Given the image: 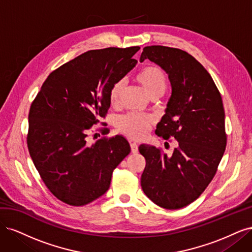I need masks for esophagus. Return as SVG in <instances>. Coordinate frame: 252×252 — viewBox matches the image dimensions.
Masks as SVG:
<instances>
[{"instance_id":"34e87169","label":"esophagus","mask_w":252,"mask_h":252,"mask_svg":"<svg viewBox=\"0 0 252 252\" xmlns=\"http://www.w3.org/2000/svg\"><path fill=\"white\" fill-rule=\"evenodd\" d=\"M130 149H131V152L132 154H138L139 152V148H138V145H136L135 143H130Z\"/></svg>"}]
</instances>
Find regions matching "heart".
Wrapping results in <instances>:
<instances>
[{"label":"heart","instance_id":"heart-1","mask_svg":"<svg viewBox=\"0 0 252 252\" xmlns=\"http://www.w3.org/2000/svg\"><path fill=\"white\" fill-rule=\"evenodd\" d=\"M135 80L141 84L143 89L152 98L161 95L167 88L166 73L161 67L157 65H146L142 67L139 72L136 73ZM124 89L125 84L123 80L116 81L110 86L108 98L112 106H118L120 104ZM154 122V118L150 116L128 113L119 120L118 128L128 138L141 140L146 136Z\"/></svg>","mask_w":252,"mask_h":252}]
</instances>
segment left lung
Here are the masks:
<instances>
[{
    "label": "left lung",
    "instance_id": "1",
    "mask_svg": "<svg viewBox=\"0 0 252 252\" xmlns=\"http://www.w3.org/2000/svg\"><path fill=\"white\" fill-rule=\"evenodd\" d=\"M149 59L168 73L172 94L157 128L164 140H177L170 158L161 148L142 146L146 166L141 177L144 193L159 207L179 209L199 197L215 177L227 144L222 96L209 72L188 52L152 45Z\"/></svg>",
    "mask_w": 252,
    "mask_h": 252
}]
</instances>
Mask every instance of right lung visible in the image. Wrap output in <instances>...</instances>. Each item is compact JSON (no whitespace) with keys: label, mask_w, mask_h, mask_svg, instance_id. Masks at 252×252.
<instances>
[{"label":"right lung","mask_w":252,"mask_h":252,"mask_svg":"<svg viewBox=\"0 0 252 252\" xmlns=\"http://www.w3.org/2000/svg\"><path fill=\"white\" fill-rule=\"evenodd\" d=\"M139 46L89 50L53 70L32 103L27 147L45 186L58 200L84 206L107 191L129 143L114 135L87 143L108 112V91L138 61ZM102 124H104L102 122ZM104 127L102 134H107Z\"/></svg>","instance_id":"right-lung-1"}]
</instances>
